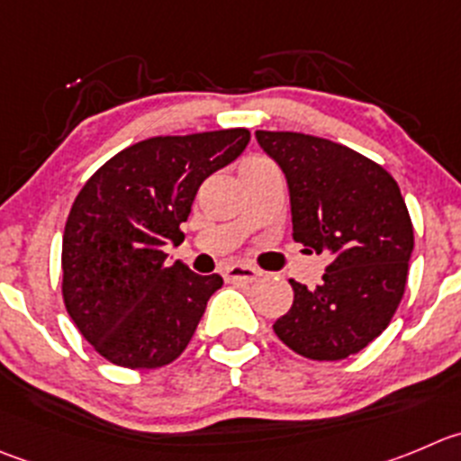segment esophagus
Instances as JSON below:
<instances>
[{"label": "esophagus", "instance_id": "obj_1", "mask_svg": "<svg viewBox=\"0 0 461 461\" xmlns=\"http://www.w3.org/2000/svg\"><path fill=\"white\" fill-rule=\"evenodd\" d=\"M226 280L230 283H253V280L260 278V271L256 267H249V265H230L226 271H223Z\"/></svg>", "mask_w": 461, "mask_h": 461}]
</instances>
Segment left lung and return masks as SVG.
Returning <instances> with one entry per match:
<instances>
[{"label":"left lung","instance_id":"left-lung-1","mask_svg":"<svg viewBox=\"0 0 461 461\" xmlns=\"http://www.w3.org/2000/svg\"><path fill=\"white\" fill-rule=\"evenodd\" d=\"M256 138L287 178L294 242L328 256L317 289L289 280L294 303L276 335L308 359H346L389 326L405 294L414 249L405 199L387 169L344 144L294 131Z\"/></svg>","mask_w":461,"mask_h":461}]
</instances>
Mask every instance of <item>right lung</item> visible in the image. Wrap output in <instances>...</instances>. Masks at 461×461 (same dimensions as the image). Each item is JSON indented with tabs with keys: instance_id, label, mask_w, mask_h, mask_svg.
<instances>
[{
	"instance_id": "right-lung-1",
	"label": "right lung",
	"mask_w": 461,
	"mask_h": 461,
	"mask_svg": "<svg viewBox=\"0 0 461 461\" xmlns=\"http://www.w3.org/2000/svg\"><path fill=\"white\" fill-rule=\"evenodd\" d=\"M247 129L156 135L104 162L74 199L63 233V301L96 353L124 369H158L190 344L221 276L165 262L183 242L201 183L233 162Z\"/></svg>"
}]
</instances>
